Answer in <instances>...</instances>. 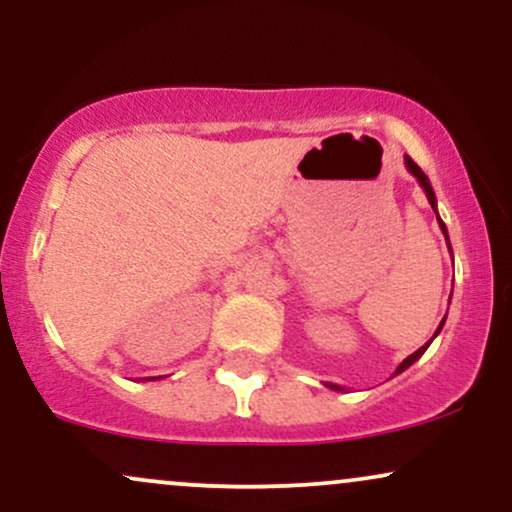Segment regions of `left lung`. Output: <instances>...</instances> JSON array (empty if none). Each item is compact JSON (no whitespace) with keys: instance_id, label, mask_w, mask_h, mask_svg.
<instances>
[{"instance_id":"1","label":"left lung","mask_w":512,"mask_h":512,"mask_svg":"<svg viewBox=\"0 0 512 512\" xmlns=\"http://www.w3.org/2000/svg\"><path fill=\"white\" fill-rule=\"evenodd\" d=\"M404 166H407V170H409V173L411 175H414V178H416V182H419V185L421 187H424V192H426V197H428V204H431V207H433V211H436V219H438V226H440V231H443V236H445V243H448V248H450V238H448V228H445V223H443V219H440V216H438V202H436V192H433V187H431V182H428V178H426V173H424V170H421L419 166H416V163L414 161H411V158L409 156H404ZM452 252V250H450ZM450 296H452V293H450ZM445 317H448V315H445ZM445 317H443V322H440V325H438V330H436V334H433V337L431 339H428V342L424 344V346H421V349H416L414 351V354H411V356H407V358H404V361L402 363H399V366H397V370H395V375H399V373H402V370H407L409 366H411V363H416V361H419V358L421 356H424L426 354V349H428V346H431V342H433V339H436L438 337V334H440V330H443V325H445ZM327 387H330V390H337V392H344V387H339V385H332V383H325Z\"/></svg>"}]
</instances>
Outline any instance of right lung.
<instances>
[{
	"instance_id": "obj_1",
	"label": "right lung",
	"mask_w": 512,
	"mask_h": 512,
	"mask_svg": "<svg viewBox=\"0 0 512 512\" xmlns=\"http://www.w3.org/2000/svg\"><path fill=\"white\" fill-rule=\"evenodd\" d=\"M146 380H149V378H146ZM151 380H156V378H151Z\"/></svg>"
}]
</instances>
